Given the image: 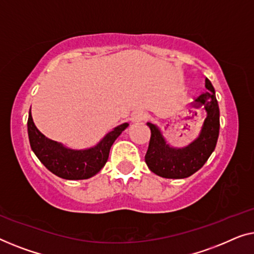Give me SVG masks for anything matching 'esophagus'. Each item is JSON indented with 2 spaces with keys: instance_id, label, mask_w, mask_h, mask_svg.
<instances>
[{
  "instance_id": "obj_1",
  "label": "esophagus",
  "mask_w": 254,
  "mask_h": 254,
  "mask_svg": "<svg viewBox=\"0 0 254 254\" xmlns=\"http://www.w3.org/2000/svg\"><path fill=\"white\" fill-rule=\"evenodd\" d=\"M145 117H146V114L144 112L138 110V112H134L133 114H132L131 121L133 123H138V122H141V121H144Z\"/></svg>"
}]
</instances>
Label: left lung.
Listing matches in <instances>:
<instances>
[{
    "label": "left lung",
    "mask_w": 254,
    "mask_h": 254,
    "mask_svg": "<svg viewBox=\"0 0 254 254\" xmlns=\"http://www.w3.org/2000/svg\"><path fill=\"white\" fill-rule=\"evenodd\" d=\"M207 91L192 103L194 108L203 107L207 116L197 139L182 148L171 147L155 124L147 123L151 128L148 149L145 162L152 173L163 178H187L198 171L215 149L220 131V109L212 83L205 79Z\"/></svg>",
    "instance_id": "left-lung-1"
}]
</instances>
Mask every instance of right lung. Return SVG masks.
Masks as SVG:
<instances>
[{
    "label": "right lung",
    "mask_w": 254,
    "mask_h": 254,
    "mask_svg": "<svg viewBox=\"0 0 254 254\" xmlns=\"http://www.w3.org/2000/svg\"><path fill=\"white\" fill-rule=\"evenodd\" d=\"M128 127L123 123L107 133L94 147L87 149H70L60 142L48 139L38 130L28 114L27 133L32 151L49 171L64 180H87L105 167L114 141Z\"/></svg>",
    "instance_id": "obj_1"
}]
</instances>
